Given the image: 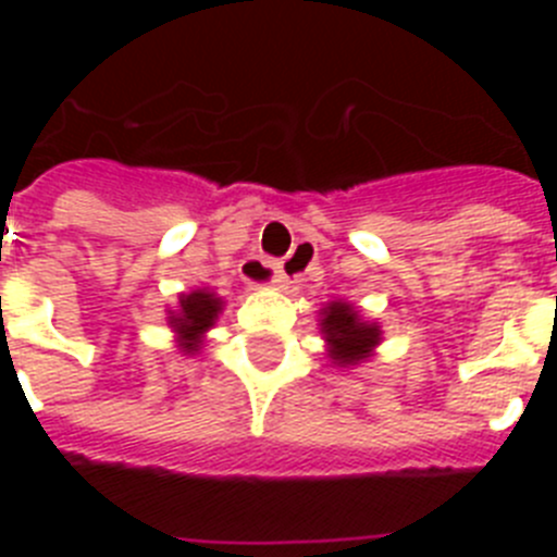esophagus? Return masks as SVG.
<instances>
[{"mask_svg": "<svg viewBox=\"0 0 557 557\" xmlns=\"http://www.w3.org/2000/svg\"><path fill=\"white\" fill-rule=\"evenodd\" d=\"M307 262L304 256H293L287 264H275L273 268V282L275 287H287V284H293V275L287 273L289 268H301V264ZM268 273V262H248V282H256V278H262V275Z\"/></svg>", "mask_w": 557, "mask_h": 557, "instance_id": "obj_1", "label": "esophagus"}]
</instances>
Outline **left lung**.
Segmentation results:
<instances>
[{"label":"left lung","instance_id":"1","mask_svg":"<svg viewBox=\"0 0 557 557\" xmlns=\"http://www.w3.org/2000/svg\"><path fill=\"white\" fill-rule=\"evenodd\" d=\"M318 329L326 343V357L337 368H357L373 359L382 346V326L368 321L362 309L351 301H329L318 312Z\"/></svg>","mask_w":557,"mask_h":557}]
</instances>
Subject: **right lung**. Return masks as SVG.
<instances>
[{
    "instance_id": "right-lung-1",
    "label": "right lung",
    "mask_w": 557,
    "mask_h": 557,
    "mask_svg": "<svg viewBox=\"0 0 557 557\" xmlns=\"http://www.w3.org/2000/svg\"><path fill=\"white\" fill-rule=\"evenodd\" d=\"M223 307L225 301L214 289L200 287L191 289V293H181L178 307L166 309V326L175 334V348L184 357L200 354V348L206 343V334L220 321Z\"/></svg>"
}]
</instances>
